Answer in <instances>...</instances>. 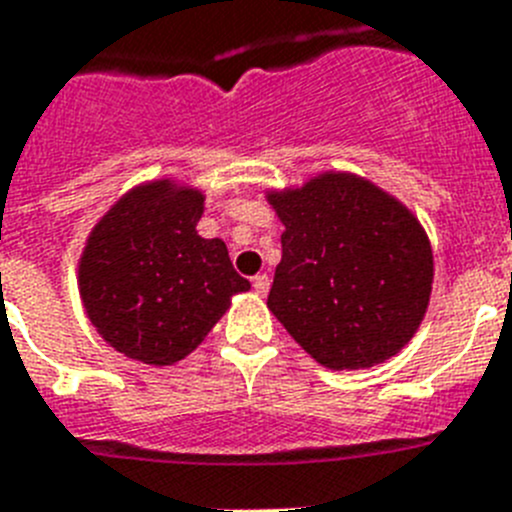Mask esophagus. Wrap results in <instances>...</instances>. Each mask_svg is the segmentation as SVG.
<instances>
[{"mask_svg":"<svg viewBox=\"0 0 512 512\" xmlns=\"http://www.w3.org/2000/svg\"><path fill=\"white\" fill-rule=\"evenodd\" d=\"M269 287H271L269 274H256V277H253V289H256L259 295H266V292H269Z\"/></svg>","mask_w":512,"mask_h":512,"instance_id":"34e87169","label":"esophagus"}]
</instances>
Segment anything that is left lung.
Here are the masks:
<instances>
[{
    "label": "left lung",
    "instance_id": "1",
    "mask_svg": "<svg viewBox=\"0 0 512 512\" xmlns=\"http://www.w3.org/2000/svg\"><path fill=\"white\" fill-rule=\"evenodd\" d=\"M284 223L269 310L328 369H366L413 338L431 300L433 251L408 207L354 174L266 194Z\"/></svg>",
    "mask_w": 512,
    "mask_h": 512
}]
</instances>
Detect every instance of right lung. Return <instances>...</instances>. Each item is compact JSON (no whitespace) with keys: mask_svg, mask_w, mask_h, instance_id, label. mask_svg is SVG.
I'll use <instances>...</instances> for the list:
<instances>
[{"mask_svg":"<svg viewBox=\"0 0 512 512\" xmlns=\"http://www.w3.org/2000/svg\"><path fill=\"white\" fill-rule=\"evenodd\" d=\"M205 194L161 179L130 189L94 225L79 259L81 302L99 336L128 359L189 356L251 289L220 238L197 233Z\"/></svg>","mask_w":512,"mask_h":512,"instance_id":"obj_1","label":"right lung"}]
</instances>
